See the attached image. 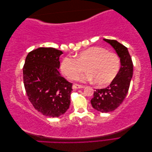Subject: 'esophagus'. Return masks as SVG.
I'll use <instances>...</instances> for the list:
<instances>
[{"label": "esophagus", "instance_id": "obj_1", "mask_svg": "<svg viewBox=\"0 0 152 152\" xmlns=\"http://www.w3.org/2000/svg\"><path fill=\"white\" fill-rule=\"evenodd\" d=\"M84 87H85V86L82 85H79L77 84L73 85V89H81V88H84Z\"/></svg>", "mask_w": 152, "mask_h": 152}]
</instances>
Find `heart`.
<instances>
[{"label":"heart","mask_w":152,"mask_h":152,"mask_svg":"<svg viewBox=\"0 0 152 152\" xmlns=\"http://www.w3.org/2000/svg\"><path fill=\"white\" fill-rule=\"evenodd\" d=\"M82 80H95L99 85L110 84L118 73L121 59L113 52L100 47H92L82 51L77 58L68 56L63 59L61 69L63 73L70 80H76L81 73Z\"/></svg>","instance_id":"1"}]
</instances>
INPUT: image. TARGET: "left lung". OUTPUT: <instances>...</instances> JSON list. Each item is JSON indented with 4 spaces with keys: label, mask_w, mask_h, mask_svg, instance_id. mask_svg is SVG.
<instances>
[{
    "label": "left lung",
    "mask_w": 152,
    "mask_h": 152,
    "mask_svg": "<svg viewBox=\"0 0 152 152\" xmlns=\"http://www.w3.org/2000/svg\"><path fill=\"white\" fill-rule=\"evenodd\" d=\"M115 50L121 59V67L107 87L96 89L91 100L93 107L102 113L113 111L124 102L129 88L133 73V63L127 48L115 40L103 39Z\"/></svg>",
    "instance_id": "1"
}]
</instances>
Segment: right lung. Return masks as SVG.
<instances>
[{"label":"right lung","instance_id":"1","mask_svg":"<svg viewBox=\"0 0 152 152\" xmlns=\"http://www.w3.org/2000/svg\"><path fill=\"white\" fill-rule=\"evenodd\" d=\"M62 54L55 48H39L28 54L23 68L28 98L35 110L47 117H59L70 104L73 84L58 72Z\"/></svg>","mask_w":152,"mask_h":152}]
</instances>
